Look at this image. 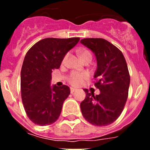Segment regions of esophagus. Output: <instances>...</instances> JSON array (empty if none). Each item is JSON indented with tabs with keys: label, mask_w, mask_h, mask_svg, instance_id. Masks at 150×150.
I'll return each mask as SVG.
<instances>
[{
	"label": "esophagus",
	"mask_w": 150,
	"mask_h": 150,
	"mask_svg": "<svg viewBox=\"0 0 150 150\" xmlns=\"http://www.w3.org/2000/svg\"><path fill=\"white\" fill-rule=\"evenodd\" d=\"M76 88H71V94H73V93H74V91H76Z\"/></svg>",
	"instance_id": "esophagus-1"
}]
</instances>
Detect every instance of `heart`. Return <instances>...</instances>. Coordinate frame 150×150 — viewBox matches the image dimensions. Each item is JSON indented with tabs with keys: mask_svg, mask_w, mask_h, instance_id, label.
I'll use <instances>...</instances> for the list:
<instances>
[{
	"mask_svg": "<svg viewBox=\"0 0 150 150\" xmlns=\"http://www.w3.org/2000/svg\"><path fill=\"white\" fill-rule=\"evenodd\" d=\"M80 56H81V59L83 60L84 58H86V56H91L90 52L87 51V50H83L80 53ZM67 58V55L64 57V59ZM88 78V75L86 73H79V72H73L72 74L70 75L68 79L69 83H71L72 86H81L83 83H84L86 80H87Z\"/></svg>",
	"mask_w": 150,
	"mask_h": 150,
	"instance_id": "obj_1",
	"label": "heart"
}]
</instances>
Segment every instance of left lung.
<instances>
[{
  "label": "left lung",
  "instance_id": "left-lung-1",
  "mask_svg": "<svg viewBox=\"0 0 150 150\" xmlns=\"http://www.w3.org/2000/svg\"><path fill=\"white\" fill-rule=\"evenodd\" d=\"M80 43L95 55L97 68L94 78L99 95L85 88L86 98L80 104L85 120L96 126H106L116 121L128 98L130 76L122 52L102 38H85Z\"/></svg>",
  "mask_w": 150,
  "mask_h": 150
}]
</instances>
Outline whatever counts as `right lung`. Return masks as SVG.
I'll return each mask as SVG.
<instances>
[{"mask_svg":"<svg viewBox=\"0 0 150 150\" xmlns=\"http://www.w3.org/2000/svg\"><path fill=\"white\" fill-rule=\"evenodd\" d=\"M79 40V38H45L25 55L21 70V92L25 110L34 124L48 125L59 119L71 91L64 85L51 86L52 72L60 67L66 54Z\"/></svg>","mask_w":150,"mask_h":150,"instance_id":"right-lung-1","label":"right lung"}]
</instances>
